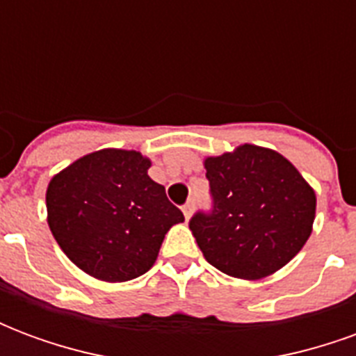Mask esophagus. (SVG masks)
Listing matches in <instances>:
<instances>
[{
	"label": "esophagus",
	"instance_id": "obj_1",
	"mask_svg": "<svg viewBox=\"0 0 356 356\" xmlns=\"http://www.w3.org/2000/svg\"><path fill=\"white\" fill-rule=\"evenodd\" d=\"M183 213H185L186 219H191V216H193V202H186L183 206Z\"/></svg>",
	"mask_w": 356,
	"mask_h": 356
}]
</instances>
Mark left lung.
<instances>
[{"mask_svg": "<svg viewBox=\"0 0 356 356\" xmlns=\"http://www.w3.org/2000/svg\"><path fill=\"white\" fill-rule=\"evenodd\" d=\"M211 213H196L191 231L209 265L242 280H259L290 263L313 232L316 194L296 165L273 148L240 145L208 156Z\"/></svg>", "mask_w": 356, "mask_h": 356, "instance_id": "1", "label": "left lung"}]
</instances>
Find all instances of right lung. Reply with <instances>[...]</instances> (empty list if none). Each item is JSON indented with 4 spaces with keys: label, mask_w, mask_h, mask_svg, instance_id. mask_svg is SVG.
I'll return each instance as SVG.
<instances>
[{
    "label": "right lung",
    "mask_w": 356,
    "mask_h": 356,
    "mask_svg": "<svg viewBox=\"0 0 356 356\" xmlns=\"http://www.w3.org/2000/svg\"><path fill=\"white\" fill-rule=\"evenodd\" d=\"M137 150L102 148L60 170L47 185V223L66 257L102 282L152 267L165 232L185 217L148 177Z\"/></svg>",
    "instance_id": "right-lung-1"
}]
</instances>
